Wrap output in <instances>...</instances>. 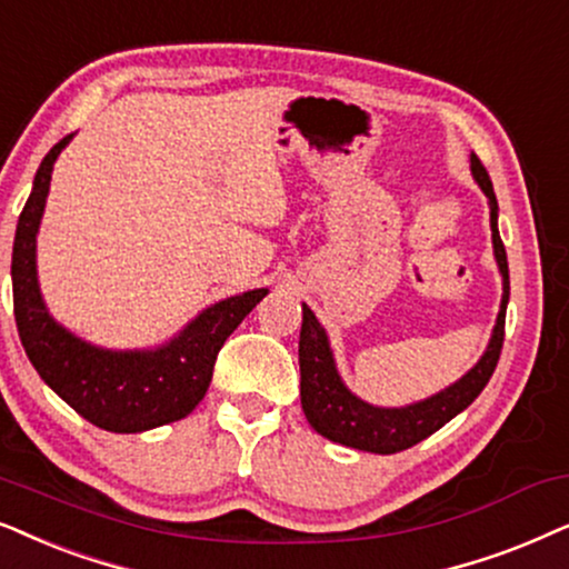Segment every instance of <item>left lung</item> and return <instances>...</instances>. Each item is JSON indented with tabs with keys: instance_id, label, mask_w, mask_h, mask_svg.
Returning <instances> with one entry per match:
<instances>
[{
	"instance_id": "left-lung-1",
	"label": "left lung",
	"mask_w": 569,
	"mask_h": 569,
	"mask_svg": "<svg viewBox=\"0 0 569 569\" xmlns=\"http://www.w3.org/2000/svg\"><path fill=\"white\" fill-rule=\"evenodd\" d=\"M471 171L483 194L489 197L491 208V241H495V257L505 280L502 307H499V317L491 332L487 353L481 361L460 377L456 385L448 390L437 392L421 403L406 406V408H377L363 403L346 390L340 382L336 361H332L328 336H325L322 325L317 322L312 309L307 305L301 307L305 312V322H301V338H299V369H301V408H305L307 421L320 431L322 437L332 439V442L346 445V448L380 452V456H390V452H400L413 448L416 442L435 435L439 427H445L450 419L473 403L479 392L487 388L489 377L495 375V367L499 361V351H502L505 340V312L507 299H510V272H507V254L505 244L499 239L497 229V197L495 187L487 169H483L479 158L471 153Z\"/></svg>"
}]
</instances>
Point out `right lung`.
Returning a JSON list of instances; mask_svg holds the SVG:
<instances>
[{
	"label": "right lung",
	"mask_w": 569,
	"mask_h": 569,
	"mask_svg": "<svg viewBox=\"0 0 569 569\" xmlns=\"http://www.w3.org/2000/svg\"><path fill=\"white\" fill-rule=\"evenodd\" d=\"M72 140L49 150L22 208L12 247L14 322L41 380L82 419L117 435H132L184 419L206 398L218 351L268 289L218 301L156 351H103L51 320L36 280V233L47 206L51 169Z\"/></svg>",
	"instance_id": "right-lung-1"
}]
</instances>
